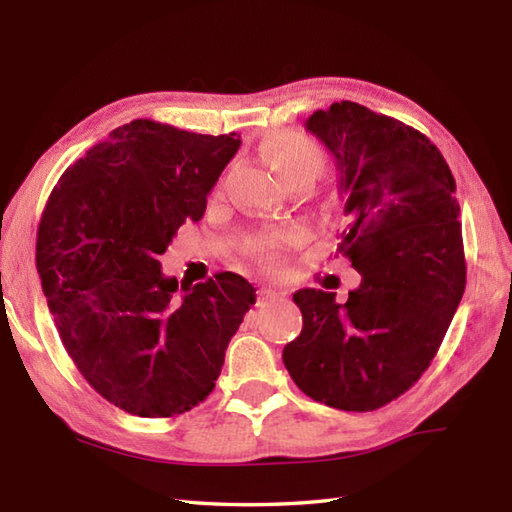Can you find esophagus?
<instances>
[{
  "label": "esophagus",
  "mask_w": 512,
  "mask_h": 512,
  "mask_svg": "<svg viewBox=\"0 0 512 512\" xmlns=\"http://www.w3.org/2000/svg\"><path fill=\"white\" fill-rule=\"evenodd\" d=\"M279 297H284V292H277L273 288H262V290H259V299H262V301H275Z\"/></svg>",
  "instance_id": "1"
}]
</instances>
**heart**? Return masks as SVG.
<instances>
[{
    "label": "heart",
    "mask_w": 512,
    "mask_h": 512,
    "mask_svg": "<svg viewBox=\"0 0 512 512\" xmlns=\"http://www.w3.org/2000/svg\"><path fill=\"white\" fill-rule=\"evenodd\" d=\"M264 158L268 160V165L277 171V176L281 180L292 178V176H301V173H308V176H317V171L323 165V149L319 147L317 140H312L310 136L301 134V132H275L270 134L264 145ZM295 242V235H286V237H264L253 246V253L264 259L266 264L275 266L277 264V255L279 248Z\"/></svg>",
    "instance_id": "heart-1"
}]
</instances>
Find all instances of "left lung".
I'll return each instance as SVG.
<instances>
[{"instance_id": "8db88e82", "label": "left lung", "mask_w": 512, "mask_h": 512, "mask_svg": "<svg viewBox=\"0 0 512 512\" xmlns=\"http://www.w3.org/2000/svg\"><path fill=\"white\" fill-rule=\"evenodd\" d=\"M306 129L334 158L347 222L339 253L361 286L345 303L317 288L292 295L303 328L284 365L312 400L374 411L431 365L464 295L455 180L427 136L358 103L317 110Z\"/></svg>"}]
</instances>
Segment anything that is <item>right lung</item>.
<instances>
[{"label": "right lung", "mask_w": 512, "mask_h": 512, "mask_svg": "<svg viewBox=\"0 0 512 512\" xmlns=\"http://www.w3.org/2000/svg\"><path fill=\"white\" fill-rule=\"evenodd\" d=\"M239 145L235 132L138 118L65 169L41 215L37 270L65 352L132 416L171 418L200 405L255 303L242 275L178 288L160 264L178 228L202 220Z\"/></svg>", "instance_id": "1"}]
</instances>
